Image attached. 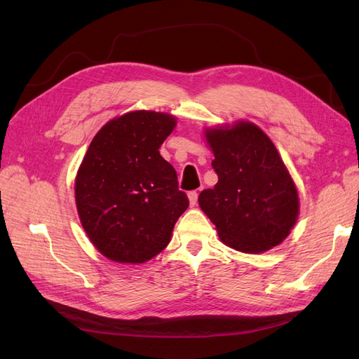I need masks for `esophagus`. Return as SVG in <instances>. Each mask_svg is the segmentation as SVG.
I'll use <instances>...</instances> for the list:
<instances>
[{
    "label": "esophagus",
    "mask_w": 359,
    "mask_h": 359,
    "mask_svg": "<svg viewBox=\"0 0 359 359\" xmlns=\"http://www.w3.org/2000/svg\"><path fill=\"white\" fill-rule=\"evenodd\" d=\"M189 201H190V206H194L198 203V191L193 190L189 193Z\"/></svg>",
    "instance_id": "obj_1"
}]
</instances>
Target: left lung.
I'll return each instance as SVG.
<instances>
[{"instance_id": "left-lung-1", "label": "left lung", "mask_w": 359, "mask_h": 359, "mask_svg": "<svg viewBox=\"0 0 359 359\" xmlns=\"http://www.w3.org/2000/svg\"><path fill=\"white\" fill-rule=\"evenodd\" d=\"M219 182L199 194L220 240L244 253L283 243L297 223L298 193L269 137L252 123L206 130Z\"/></svg>"}]
</instances>
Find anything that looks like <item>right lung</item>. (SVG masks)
Wrapping results in <instances>:
<instances>
[{
    "label": "right lung",
    "mask_w": 359,
    "mask_h": 359,
    "mask_svg": "<svg viewBox=\"0 0 359 359\" xmlns=\"http://www.w3.org/2000/svg\"><path fill=\"white\" fill-rule=\"evenodd\" d=\"M175 118L135 111L102 127L82 160L74 184L83 229L115 262L142 264L170 241L187 194L177 170L160 156Z\"/></svg>",
    "instance_id": "add662e5"
}]
</instances>
